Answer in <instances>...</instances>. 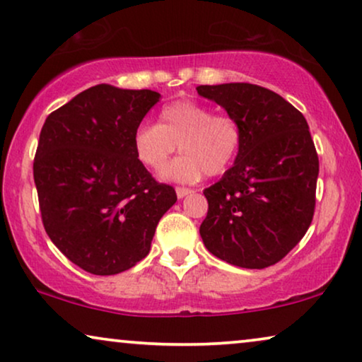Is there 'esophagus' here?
<instances>
[{
    "instance_id": "34e87169",
    "label": "esophagus",
    "mask_w": 362,
    "mask_h": 362,
    "mask_svg": "<svg viewBox=\"0 0 362 362\" xmlns=\"http://www.w3.org/2000/svg\"><path fill=\"white\" fill-rule=\"evenodd\" d=\"M192 189H187V187H176V196L182 199V197H186L187 194H191Z\"/></svg>"
}]
</instances>
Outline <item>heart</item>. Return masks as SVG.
<instances>
[{
    "label": "heart",
    "instance_id": "heart-1",
    "mask_svg": "<svg viewBox=\"0 0 362 362\" xmlns=\"http://www.w3.org/2000/svg\"><path fill=\"white\" fill-rule=\"evenodd\" d=\"M185 153L165 167L177 145ZM242 130L235 118L214 115L209 107L192 100L171 102L161 108L158 125L143 123L133 133L138 161L160 170L166 181L194 182L202 176L222 175L239 155Z\"/></svg>",
    "mask_w": 362,
    "mask_h": 362
}]
</instances>
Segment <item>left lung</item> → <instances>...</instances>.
Segmentation results:
<instances>
[{"label": "left lung", "mask_w": 362, "mask_h": 362, "mask_svg": "<svg viewBox=\"0 0 362 362\" xmlns=\"http://www.w3.org/2000/svg\"><path fill=\"white\" fill-rule=\"evenodd\" d=\"M196 90L242 130L234 165L204 189L209 209L199 227L202 242L230 265H274L303 239L313 219L320 163L308 123L284 97L254 83Z\"/></svg>", "instance_id": "8db88e82"}]
</instances>
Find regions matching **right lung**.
Returning <instances> with one entry per match:
<instances>
[{"instance_id":"right-lung-1","label":"right lung","mask_w":362,"mask_h":362,"mask_svg":"<svg viewBox=\"0 0 362 362\" xmlns=\"http://www.w3.org/2000/svg\"><path fill=\"white\" fill-rule=\"evenodd\" d=\"M160 98L98 83L52 112L39 135L34 182L44 229L88 274L115 275L145 259L177 199L133 150V133Z\"/></svg>"}]
</instances>
